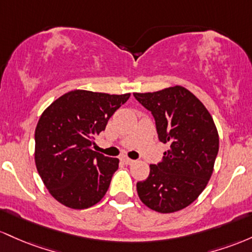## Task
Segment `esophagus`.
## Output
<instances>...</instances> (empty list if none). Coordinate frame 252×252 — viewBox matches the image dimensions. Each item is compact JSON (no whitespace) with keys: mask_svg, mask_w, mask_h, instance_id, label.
<instances>
[{"mask_svg":"<svg viewBox=\"0 0 252 252\" xmlns=\"http://www.w3.org/2000/svg\"><path fill=\"white\" fill-rule=\"evenodd\" d=\"M121 160H123V162L125 164H127V165H131V164L134 163L133 159H131V158H127V157H124Z\"/></svg>","mask_w":252,"mask_h":252,"instance_id":"1","label":"esophagus"}]
</instances>
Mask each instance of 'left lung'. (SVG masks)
<instances>
[{
    "mask_svg": "<svg viewBox=\"0 0 252 252\" xmlns=\"http://www.w3.org/2000/svg\"><path fill=\"white\" fill-rule=\"evenodd\" d=\"M134 97L156 120L158 139L169 144L163 160L150 165L137 183L138 196L152 211L174 213L188 207L207 186L219 151V134L211 113L182 86Z\"/></svg>",
    "mask_w": 252,
    "mask_h": 252,
    "instance_id": "left-lung-1",
    "label": "left lung"
}]
</instances>
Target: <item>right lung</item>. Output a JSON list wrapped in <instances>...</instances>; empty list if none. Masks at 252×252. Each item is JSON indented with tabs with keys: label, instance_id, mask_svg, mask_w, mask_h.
Returning a JSON list of instances; mask_svg holds the SVG:
<instances>
[{
	"label": "right lung",
	"instance_id": "1",
	"mask_svg": "<svg viewBox=\"0 0 252 252\" xmlns=\"http://www.w3.org/2000/svg\"><path fill=\"white\" fill-rule=\"evenodd\" d=\"M129 96L76 89L42 112L34 134L35 166L62 205L84 210L106 195L119 159L93 151L92 144Z\"/></svg>",
	"mask_w": 252,
	"mask_h": 252
}]
</instances>
